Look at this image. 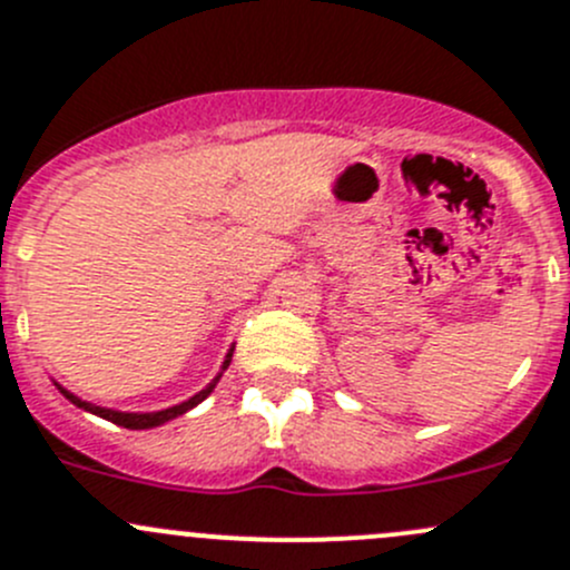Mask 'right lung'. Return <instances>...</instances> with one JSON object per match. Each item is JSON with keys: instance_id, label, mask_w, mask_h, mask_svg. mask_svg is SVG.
Masks as SVG:
<instances>
[{"instance_id": "add662e5", "label": "right lung", "mask_w": 570, "mask_h": 570, "mask_svg": "<svg viewBox=\"0 0 570 570\" xmlns=\"http://www.w3.org/2000/svg\"><path fill=\"white\" fill-rule=\"evenodd\" d=\"M232 355H234V347L228 350V353H226V358H223V366H220V372H217V377H215V381L209 383V386H206V389H200V392L195 394V396H189V400L178 402V405H170V407H165V411H151V413H126V411H112V407H101V405H94V402H88V400H82V396L71 394V392H68V389H62L60 383H55V386L60 389V394L66 396L68 402H73V405H77V407H82V411H88V413H96V416L107 419V422L118 424V428H129V430H151V428H159V424L170 422V419L181 416V413L193 411L195 405H200V402H204L206 396H209L212 392H215L217 381H220V377H223V372H226V370H228V364H232Z\"/></svg>"}]
</instances>
